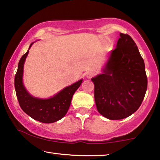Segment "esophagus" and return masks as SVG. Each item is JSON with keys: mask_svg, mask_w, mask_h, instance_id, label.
<instances>
[{"mask_svg": "<svg viewBox=\"0 0 160 160\" xmlns=\"http://www.w3.org/2000/svg\"><path fill=\"white\" fill-rule=\"evenodd\" d=\"M95 75V72H94V71H89V72H87L86 76H87L88 78H92Z\"/></svg>", "mask_w": 160, "mask_h": 160, "instance_id": "34e87169", "label": "esophagus"}]
</instances>
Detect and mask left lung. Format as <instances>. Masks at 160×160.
<instances>
[{"mask_svg": "<svg viewBox=\"0 0 160 160\" xmlns=\"http://www.w3.org/2000/svg\"><path fill=\"white\" fill-rule=\"evenodd\" d=\"M102 74L92 78L98 112L110 120H122L140 107L148 88L144 60L135 41L120 34Z\"/></svg>", "mask_w": 160, "mask_h": 160, "instance_id": "obj_1", "label": "left lung"}]
</instances>
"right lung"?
Returning a JSON list of instances; mask_svg holds the SVG:
<instances>
[{"label": "right lung", "mask_w": 160, "mask_h": 160, "mask_svg": "<svg viewBox=\"0 0 160 160\" xmlns=\"http://www.w3.org/2000/svg\"><path fill=\"white\" fill-rule=\"evenodd\" d=\"M32 43L30 44L29 49ZM29 49L20 60L15 75V89L18 100L22 110L30 118L43 123L55 122L66 115L72 95L80 86L82 80L64 88L50 98L40 99L32 97L27 92L22 83L24 62Z\"/></svg>", "instance_id": "add662e5"}]
</instances>
